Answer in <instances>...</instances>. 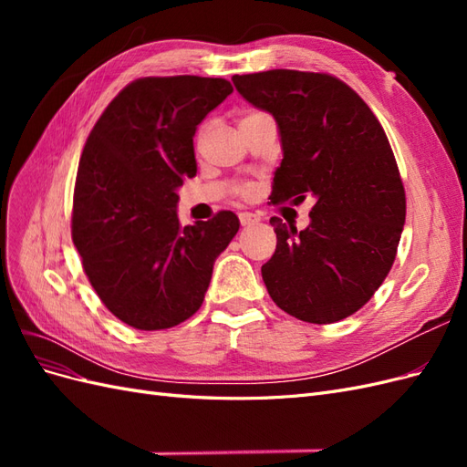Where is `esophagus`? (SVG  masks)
I'll use <instances>...</instances> for the list:
<instances>
[{"instance_id": "34e87169", "label": "esophagus", "mask_w": 467, "mask_h": 467, "mask_svg": "<svg viewBox=\"0 0 467 467\" xmlns=\"http://www.w3.org/2000/svg\"><path fill=\"white\" fill-rule=\"evenodd\" d=\"M259 216L257 214H251V212H242V214H239V223L242 225H255V223H259Z\"/></svg>"}]
</instances>
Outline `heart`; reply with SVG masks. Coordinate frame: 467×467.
Wrapping results in <instances>:
<instances>
[{"label": "heart", "instance_id": "obj_1", "mask_svg": "<svg viewBox=\"0 0 467 467\" xmlns=\"http://www.w3.org/2000/svg\"><path fill=\"white\" fill-rule=\"evenodd\" d=\"M251 115H257V112H251ZM251 115H247V117H251ZM204 136H206V126H201L199 132H196V142H202ZM237 194L242 196V199H251V196H253V187H251V185L239 187V189H237Z\"/></svg>", "mask_w": 467, "mask_h": 467}]
</instances>
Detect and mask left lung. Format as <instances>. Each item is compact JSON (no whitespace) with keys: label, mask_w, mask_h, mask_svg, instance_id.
<instances>
[{"label":"left lung","mask_w":467,"mask_h":467,"mask_svg":"<svg viewBox=\"0 0 467 467\" xmlns=\"http://www.w3.org/2000/svg\"><path fill=\"white\" fill-rule=\"evenodd\" d=\"M276 119L285 158L271 202L316 201L298 232L273 216L276 251L261 266L273 302L307 323L341 321L368 302L398 255L405 189L370 107L329 74L268 69L232 78Z\"/></svg>","instance_id":"8db88e82"}]
</instances>
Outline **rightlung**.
I'll use <instances>...</instances> for the list:
<instances>
[{
    "label": "right lung",
    "mask_w": 467,
    "mask_h": 467,
    "mask_svg": "<svg viewBox=\"0 0 467 467\" xmlns=\"http://www.w3.org/2000/svg\"><path fill=\"white\" fill-rule=\"evenodd\" d=\"M232 91L222 78L134 79L83 146L72 239L99 298L134 329H169L199 312L212 266L239 230L230 210L185 228L175 212V191L196 175V126Z\"/></svg>",
    "instance_id": "1"
}]
</instances>
